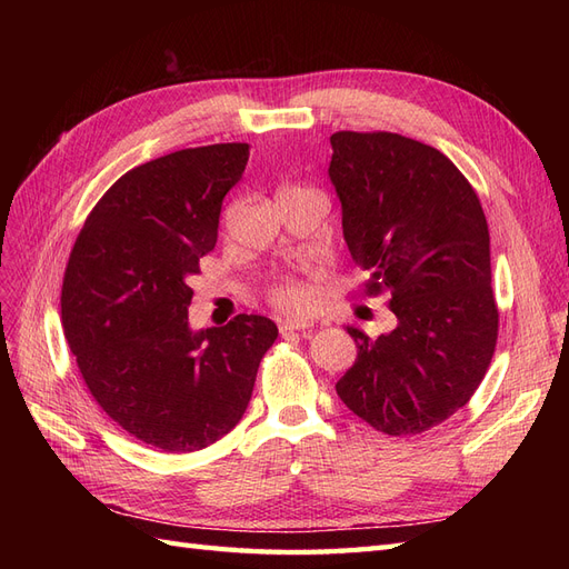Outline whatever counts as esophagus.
<instances>
[{"instance_id":"34e87169","label":"esophagus","mask_w":569,"mask_h":569,"mask_svg":"<svg viewBox=\"0 0 569 569\" xmlns=\"http://www.w3.org/2000/svg\"><path fill=\"white\" fill-rule=\"evenodd\" d=\"M311 327H313V322H311V320H303V318H287V320H282V322H280V332H282V335H287V332H295V330L306 332V330H311Z\"/></svg>"}]
</instances>
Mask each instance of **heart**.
I'll return each instance as SVG.
<instances>
[{
    "instance_id": "b5f03b06",
    "label": "heart",
    "mask_w": 569,
    "mask_h": 569,
    "mask_svg": "<svg viewBox=\"0 0 569 569\" xmlns=\"http://www.w3.org/2000/svg\"><path fill=\"white\" fill-rule=\"evenodd\" d=\"M272 301L284 311H306L316 301V291L301 282H284L272 289Z\"/></svg>"
}]
</instances>
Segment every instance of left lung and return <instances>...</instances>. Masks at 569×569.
<instances>
[{"label": "left lung", "instance_id": "8db88e82", "mask_svg": "<svg viewBox=\"0 0 569 569\" xmlns=\"http://www.w3.org/2000/svg\"><path fill=\"white\" fill-rule=\"evenodd\" d=\"M330 176L368 291L387 289L396 327L370 339L347 325L356 363L337 382L347 408L389 437L451 418L485 380L498 311L487 216L435 147L396 132H335Z\"/></svg>", "mask_w": 569, "mask_h": 569}]
</instances>
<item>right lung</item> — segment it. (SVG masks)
<instances>
[{
  "mask_svg": "<svg viewBox=\"0 0 569 569\" xmlns=\"http://www.w3.org/2000/svg\"><path fill=\"white\" fill-rule=\"evenodd\" d=\"M249 144L180 149L111 184L84 220L61 289L63 332L107 416L166 453L226 437L278 339L266 316L189 325L199 258L218 242L220 206Z\"/></svg>",
  "mask_w": 569,
  "mask_h": 569,
  "instance_id": "obj_1",
  "label": "right lung"
}]
</instances>
